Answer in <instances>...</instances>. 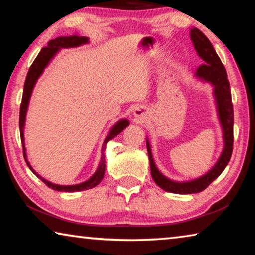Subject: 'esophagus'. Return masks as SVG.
Returning a JSON list of instances; mask_svg holds the SVG:
<instances>
[{
    "instance_id": "34e87169",
    "label": "esophagus",
    "mask_w": 255,
    "mask_h": 255,
    "mask_svg": "<svg viewBox=\"0 0 255 255\" xmlns=\"http://www.w3.org/2000/svg\"><path fill=\"white\" fill-rule=\"evenodd\" d=\"M146 115H147V109L144 107H136L135 109H133V117L136 118L137 122H141V120H144Z\"/></svg>"
}]
</instances>
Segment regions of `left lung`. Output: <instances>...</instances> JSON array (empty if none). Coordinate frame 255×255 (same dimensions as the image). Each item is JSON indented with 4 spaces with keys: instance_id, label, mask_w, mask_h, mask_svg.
<instances>
[{
    "instance_id": "obj_1",
    "label": "left lung",
    "mask_w": 255,
    "mask_h": 255,
    "mask_svg": "<svg viewBox=\"0 0 255 255\" xmlns=\"http://www.w3.org/2000/svg\"><path fill=\"white\" fill-rule=\"evenodd\" d=\"M190 38H191L193 47L199 57L204 60V65H201L195 73V77L204 83H209L213 86V96L215 99V106L217 110V116L219 124L223 130V141L224 147L221 156L215 163L211 169L199 178L187 180V181H175L166 175H164L155 164L152 154V147L148 138L146 137V146H147L150 174L154 182L159 188L165 190L167 192L178 193V195H189V193L201 192L214 180L222 174L225 170L228 162H230L233 152V127H234V110H233L231 86L227 80V73L224 67L221 58L214 49L208 38L202 33L199 29L192 27L190 29Z\"/></svg>"
}]
</instances>
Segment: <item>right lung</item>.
Segmentation results:
<instances>
[{"label": "right lung", "mask_w": 255, "mask_h": 255, "mask_svg": "<svg viewBox=\"0 0 255 255\" xmlns=\"http://www.w3.org/2000/svg\"><path fill=\"white\" fill-rule=\"evenodd\" d=\"M90 40L88 37H80V36H70V37H57L55 39L50 40L48 42L47 47H44L40 50V53L38 54L36 59L33 60L32 65L30 66L27 77H25L24 81V86H23V94H22V101H21V107H20V117H19V127H20V137H21V143H22L23 147V157L25 159V163L29 166V169L31 170L32 173L37 176L38 179H40L42 182L46 185H48L49 188L56 191H63V192H75V191H83V190H89L101 182L103 176H105L106 172V148L108 141L111 140L112 138H115L118 133L122 132L125 128H126L129 125V120L126 118H123L118 120L114 126L110 128L109 132L106 137L105 141H103L102 149H101V159L100 163H99V166L97 171L94 172V174L91 178L88 179L84 182L79 183V184H71V185H62V184H56L50 182V181L46 180L42 178L41 175L37 173L36 171L32 169V166L30 165L28 161L27 153H25V147H24V125H25V117H27V111L30 102V98H31V94L33 91L34 85H36L37 81L41 76L42 73H44L45 68L49 65V63L54 59V57L57 55L60 49L62 48H74V47H79L82 45L89 44Z\"/></svg>", "instance_id": "obj_1"}]
</instances>
